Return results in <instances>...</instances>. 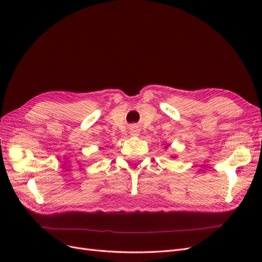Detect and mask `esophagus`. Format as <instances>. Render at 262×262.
<instances>
[{
    "instance_id": "esophagus-1",
    "label": "esophagus",
    "mask_w": 262,
    "mask_h": 262,
    "mask_svg": "<svg viewBox=\"0 0 262 262\" xmlns=\"http://www.w3.org/2000/svg\"><path fill=\"white\" fill-rule=\"evenodd\" d=\"M137 133H138L137 131H134V132H133V134H137Z\"/></svg>"
}]
</instances>
